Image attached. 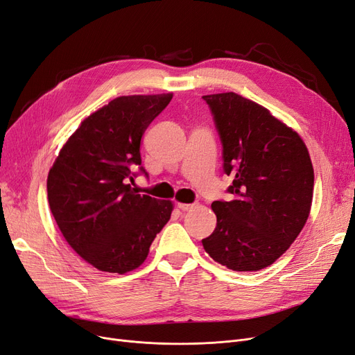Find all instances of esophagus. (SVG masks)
Segmentation results:
<instances>
[{"instance_id":"34e87169","label":"esophagus","mask_w":355,"mask_h":355,"mask_svg":"<svg viewBox=\"0 0 355 355\" xmlns=\"http://www.w3.org/2000/svg\"><path fill=\"white\" fill-rule=\"evenodd\" d=\"M195 207V204H183V202H178V208L182 211H189Z\"/></svg>"}]
</instances>
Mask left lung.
<instances>
[{
	"instance_id": "1",
	"label": "left lung",
	"mask_w": 355,
	"mask_h": 355,
	"mask_svg": "<svg viewBox=\"0 0 355 355\" xmlns=\"http://www.w3.org/2000/svg\"><path fill=\"white\" fill-rule=\"evenodd\" d=\"M223 146V170L232 175V201H214V232L202 246L233 271L274 263L304 227L315 173L300 135L268 109L233 92L202 96Z\"/></svg>"
}]
</instances>
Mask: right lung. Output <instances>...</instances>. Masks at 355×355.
<instances>
[{
  "mask_svg": "<svg viewBox=\"0 0 355 355\" xmlns=\"http://www.w3.org/2000/svg\"><path fill=\"white\" fill-rule=\"evenodd\" d=\"M173 94L121 96L84 119L48 175L52 216L68 245L98 271L125 274L147 258L173 204L131 188L141 138Z\"/></svg>",
  "mask_w": 355,
  "mask_h": 355,
  "instance_id": "obj_1",
  "label": "right lung"
}]
</instances>
